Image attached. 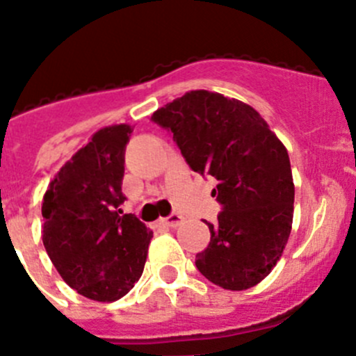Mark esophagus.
I'll return each mask as SVG.
<instances>
[{"label": "esophagus", "mask_w": 356, "mask_h": 356, "mask_svg": "<svg viewBox=\"0 0 356 356\" xmlns=\"http://www.w3.org/2000/svg\"><path fill=\"white\" fill-rule=\"evenodd\" d=\"M183 218L179 216V214H171L170 218H164V220H161V225H164V227H170V228H177L181 225Z\"/></svg>", "instance_id": "34e87169"}]
</instances>
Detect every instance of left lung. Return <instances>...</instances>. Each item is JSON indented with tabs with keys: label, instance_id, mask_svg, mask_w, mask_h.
I'll return each mask as SVG.
<instances>
[{
	"label": "left lung",
	"instance_id": "1",
	"mask_svg": "<svg viewBox=\"0 0 356 356\" xmlns=\"http://www.w3.org/2000/svg\"><path fill=\"white\" fill-rule=\"evenodd\" d=\"M152 119L173 133L190 170L218 179L223 206L207 223L209 245L195 256L199 272L216 286L244 291L261 282L282 256L294 216L289 154L251 105L193 90Z\"/></svg>",
	"mask_w": 356,
	"mask_h": 356
}]
</instances>
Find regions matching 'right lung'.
Segmentation results:
<instances>
[{
	"mask_svg": "<svg viewBox=\"0 0 356 356\" xmlns=\"http://www.w3.org/2000/svg\"><path fill=\"white\" fill-rule=\"evenodd\" d=\"M133 128L112 124L93 133L48 185L43 244L63 282L98 302L118 301L143 273L152 230L121 214L124 150Z\"/></svg>",
	"mask_w": 356,
	"mask_h": 356,
	"instance_id": "add662e5",
	"label": "right lung"
}]
</instances>
